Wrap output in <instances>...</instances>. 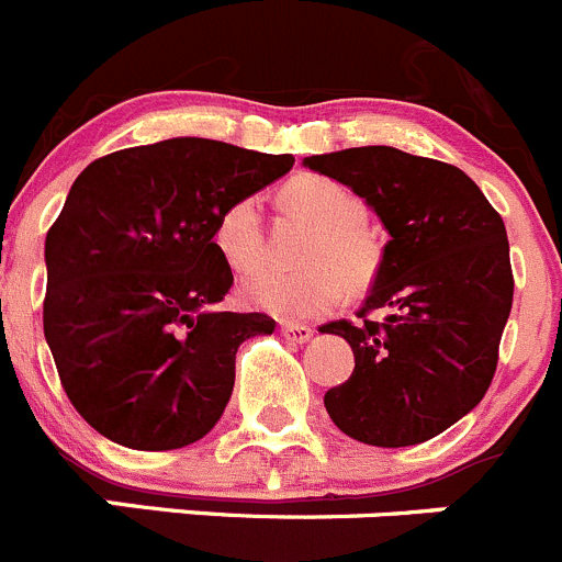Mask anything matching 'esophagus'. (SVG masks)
<instances>
[{"instance_id":"1","label":"esophagus","mask_w":562,"mask_h":562,"mask_svg":"<svg viewBox=\"0 0 562 562\" xmlns=\"http://www.w3.org/2000/svg\"><path fill=\"white\" fill-rule=\"evenodd\" d=\"M280 329L288 340H293V344H307V340L313 338V327H307V324H282Z\"/></svg>"}]
</instances>
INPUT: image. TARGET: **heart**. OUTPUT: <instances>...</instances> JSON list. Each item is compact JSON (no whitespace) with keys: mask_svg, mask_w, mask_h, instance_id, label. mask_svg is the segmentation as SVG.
Wrapping results in <instances>:
<instances>
[{"mask_svg":"<svg viewBox=\"0 0 562 562\" xmlns=\"http://www.w3.org/2000/svg\"><path fill=\"white\" fill-rule=\"evenodd\" d=\"M291 210L316 224L305 249L307 271L260 269L240 282L244 305L282 322H311L335 311L344 293H360L374 282L382 249L363 227L366 202L344 182L322 175H302L282 188ZM213 246L233 271L255 269L266 255L260 202L240 196L229 202L213 224Z\"/></svg>","mask_w":562,"mask_h":562,"instance_id":"b5f03b06","label":"heart"}]
</instances>
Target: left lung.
<instances>
[{
    "instance_id": "obj_1",
    "label": "left lung",
    "mask_w": 562,
    "mask_h": 562,
    "mask_svg": "<svg viewBox=\"0 0 562 562\" xmlns=\"http://www.w3.org/2000/svg\"><path fill=\"white\" fill-rule=\"evenodd\" d=\"M380 216L382 249L358 324L329 322L355 371L324 393L340 432L371 447H413L474 411L494 380L513 307L505 222L465 171L393 146L305 157ZM382 310L374 323L368 313Z\"/></svg>"
}]
</instances>
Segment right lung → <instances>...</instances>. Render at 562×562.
<instances>
[{
  "label": "right lung",
  "mask_w": 562,
  "mask_h": 562,
  "mask_svg": "<svg viewBox=\"0 0 562 562\" xmlns=\"http://www.w3.org/2000/svg\"><path fill=\"white\" fill-rule=\"evenodd\" d=\"M291 166V155L169 138L77 177L46 233L44 335L63 391L99 435L166 452L216 427L238 346L274 333V318L216 307L233 271L213 224Z\"/></svg>",
  "instance_id": "right-lung-1"
}]
</instances>
